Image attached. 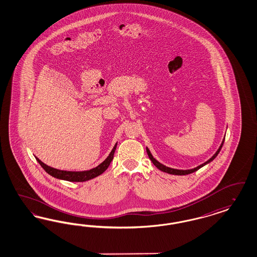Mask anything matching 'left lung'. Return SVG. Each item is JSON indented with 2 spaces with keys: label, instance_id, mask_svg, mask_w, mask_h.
I'll use <instances>...</instances> for the list:
<instances>
[{
  "label": "left lung",
  "instance_id": "obj_1",
  "mask_svg": "<svg viewBox=\"0 0 257 257\" xmlns=\"http://www.w3.org/2000/svg\"><path fill=\"white\" fill-rule=\"evenodd\" d=\"M224 140H225V139H224ZM224 140H223V142H222L220 147L218 148V150L216 151V153H215V154L212 156V158H211L210 160H208V161H206V162L203 163V164H201V165L197 166L196 168L191 169V170H177V169H172L169 168V167H166V166H164L163 164L160 163L158 160H155V159L153 158V156H152V154H151V152L149 151L148 148H146V151H147V154H148V156H149V159L152 160V162L154 163V165H155L157 168L160 169V171H163V172H165V173H168V174H171V175L185 176V175H189V174H192V173H194V172H195V171H197L198 169H200L201 167H203L204 165H206L207 163H209V162H211L212 160H214V159L216 158V156L218 155V153H219L220 150H221L222 146H223V143H224Z\"/></svg>",
  "mask_w": 257,
  "mask_h": 257
}]
</instances>
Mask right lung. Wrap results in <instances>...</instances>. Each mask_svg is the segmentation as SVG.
Wrapping results in <instances>:
<instances>
[{
  "label": "right lung",
  "instance_id": "right-lung-1",
  "mask_svg": "<svg viewBox=\"0 0 257 257\" xmlns=\"http://www.w3.org/2000/svg\"><path fill=\"white\" fill-rule=\"evenodd\" d=\"M115 148H116V143H115V147L113 148L112 152L110 153V155L108 156V158L102 163H100L96 168L91 169L88 171H82V172H71V171L58 170V169L47 166L46 164L39 160L38 158H36V160L40 163V165L45 169V172L47 174H49L50 176H52V177L59 178V179L71 181V182H83V181H86V180L92 179L94 177L101 175L109 167L111 161L114 159Z\"/></svg>",
  "mask_w": 257,
  "mask_h": 257
}]
</instances>
